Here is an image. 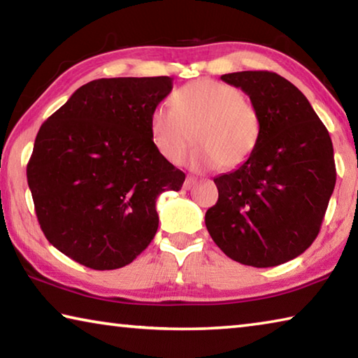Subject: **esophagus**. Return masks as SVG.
Segmentation results:
<instances>
[{
    "label": "esophagus",
    "instance_id": "obj_1",
    "mask_svg": "<svg viewBox=\"0 0 358 358\" xmlns=\"http://www.w3.org/2000/svg\"><path fill=\"white\" fill-rule=\"evenodd\" d=\"M196 181H197V178L196 177H191V175H187L186 177V180H185V183H183V189H191V187L196 185Z\"/></svg>",
    "mask_w": 358,
    "mask_h": 358
}]
</instances>
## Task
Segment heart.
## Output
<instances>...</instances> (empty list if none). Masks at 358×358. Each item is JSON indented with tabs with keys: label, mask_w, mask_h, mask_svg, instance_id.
<instances>
[{
	"label": "heart",
	"mask_w": 358,
	"mask_h": 358,
	"mask_svg": "<svg viewBox=\"0 0 358 358\" xmlns=\"http://www.w3.org/2000/svg\"><path fill=\"white\" fill-rule=\"evenodd\" d=\"M173 108L157 106L150 117L156 150L178 164L194 141L189 164L196 169H235L250 159L260 138V115L234 85L201 78L172 96Z\"/></svg>",
	"instance_id": "heart-1"
}]
</instances>
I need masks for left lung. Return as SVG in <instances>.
<instances>
[{
    "mask_svg": "<svg viewBox=\"0 0 358 358\" xmlns=\"http://www.w3.org/2000/svg\"><path fill=\"white\" fill-rule=\"evenodd\" d=\"M221 80L250 96L260 138L245 164L215 178L220 197L205 226L230 259L281 265L319 234L336 183L331 138L305 94L275 72H232Z\"/></svg>",
    "mask_w": 358,
    "mask_h": 358,
    "instance_id": "obj_1",
    "label": "left lung"
}]
</instances>
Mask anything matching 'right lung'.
I'll return each instance as SVG.
<instances>
[{
  "label": "right lung",
  "instance_id": "add662e5",
  "mask_svg": "<svg viewBox=\"0 0 358 358\" xmlns=\"http://www.w3.org/2000/svg\"><path fill=\"white\" fill-rule=\"evenodd\" d=\"M171 77L99 78L48 117L27 167L45 238L93 270L131 264L153 240L156 201L178 191L185 173L156 150L155 107Z\"/></svg>",
  "mask_w": 358,
  "mask_h": 358
}]
</instances>
